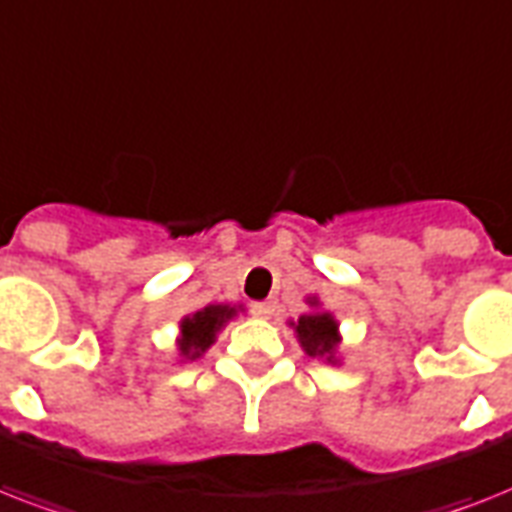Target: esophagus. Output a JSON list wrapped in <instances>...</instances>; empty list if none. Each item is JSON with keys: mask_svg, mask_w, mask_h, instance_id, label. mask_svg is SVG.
Here are the masks:
<instances>
[{"mask_svg": "<svg viewBox=\"0 0 512 512\" xmlns=\"http://www.w3.org/2000/svg\"><path fill=\"white\" fill-rule=\"evenodd\" d=\"M252 313H255L257 319H268L273 313V305L271 303H252Z\"/></svg>", "mask_w": 512, "mask_h": 512, "instance_id": "34e87169", "label": "esophagus"}]
</instances>
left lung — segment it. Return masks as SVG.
<instances>
[{
	"instance_id": "obj_1",
	"label": "left lung",
	"mask_w": 512,
	"mask_h": 512,
	"mask_svg": "<svg viewBox=\"0 0 512 512\" xmlns=\"http://www.w3.org/2000/svg\"><path fill=\"white\" fill-rule=\"evenodd\" d=\"M295 332L308 356H327V361H335L340 337H337V321L329 313L300 316L295 324Z\"/></svg>"
}]
</instances>
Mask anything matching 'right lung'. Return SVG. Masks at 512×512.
Masks as SVG:
<instances>
[{
    "label": "right lung",
    "mask_w": 512,
    "mask_h": 512,
    "mask_svg": "<svg viewBox=\"0 0 512 512\" xmlns=\"http://www.w3.org/2000/svg\"><path fill=\"white\" fill-rule=\"evenodd\" d=\"M233 316H236V308H231V305H207V308H201L193 316L183 319V324H180L183 335L177 340L180 353L185 358L201 356L215 342V335L220 332V327L228 319H233Z\"/></svg>",
    "instance_id": "add662e5"
}]
</instances>
